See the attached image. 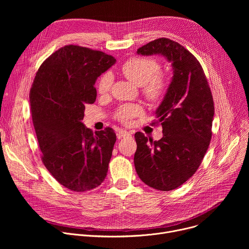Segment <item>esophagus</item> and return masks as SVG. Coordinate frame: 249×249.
Returning <instances> with one entry per match:
<instances>
[{"mask_svg": "<svg viewBox=\"0 0 249 249\" xmlns=\"http://www.w3.org/2000/svg\"><path fill=\"white\" fill-rule=\"evenodd\" d=\"M131 136V133L126 131V130H120L118 133H117V138L118 139H121V138H129Z\"/></svg>", "mask_w": 249, "mask_h": 249, "instance_id": "34e87169", "label": "esophagus"}]
</instances>
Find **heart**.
Listing matches in <instances>:
<instances>
[{
    "mask_svg": "<svg viewBox=\"0 0 249 249\" xmlns=\"http://www.w3.org/2000/svg\"><path fill=\"white\" fill-rule=\"evenodd\" d=\"M160 63L153 58L132 57L126 60L120 67V72L132 83L142 87V93L149 101H157L165 93L168 82L167 78L159 73ZM111 77L103 75L97 84L99 94H105L110 89ZM143 112L141 106L135 103L123 104L116 110L114 118L121 124L128 125L131 120Z\"/></svg>",
    "mask_w": 249,
    "mask_h": 249,
    "instance_id": "1",
    "label": "heart"
}]
</instances>
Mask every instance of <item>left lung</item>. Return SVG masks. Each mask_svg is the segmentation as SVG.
<instances>
[{
	"label": "left lung",
	"mask_w": 249,
	"mask_h": 249,
	"mask_svg": "<svg viewBox=\"0 0 249 249\" xmlns=\"http://www.w3.org/2000/svg\"><path fill=\"white\" fill-rule=\"evenodd\" d=\"M141 55L160 54L172 66L173 76L166 94L156 111L163 137L153 141L135 134L134 164L140 179L160 191L176 189L200 166L212 138L214 100L196 57L182 45L159 38L140 47Z\"/></svg>",
	"instance_id": "1"
}]
</instances>
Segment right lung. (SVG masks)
Listing matches in <instances>:
<instances>
[{"mask_svg":"<svg viewBox=\"0 0 249 249\" xmlns=\"http://www.w3.org/2000/svg\"><path fill=\"white\" fill-rule=\"evenodd\" d=\"M116 59L104 52L66 45L39 67L29 92L32 122L41 160L64 187L85 192L99 186L108 170L116 134L92 132L82 120L96 99V79Z\"/></svg>","mask_w":249,"mask_h":249,"instance_id":"add662e5","label":"right lung"}]
</instances>
